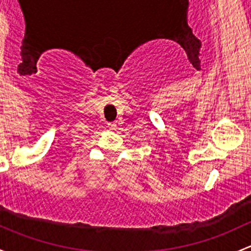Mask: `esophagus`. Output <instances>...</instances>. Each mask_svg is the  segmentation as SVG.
<instances>
[{
	"mask_svg": "<svg viewBox=\"0 0 251 251\" xmlns=\"http://www.w3.org/2000/svg\"><path fill=\"white\" fill-rule=\"evenodd\" d=\"M108 127H109L110 130H117V124H115V123H109V124H108Z\"/></svg>",
	"mask_w": 251,
	"mask_h": 251,
	"instance_id": "obj_1",
	"label": "esophagus"
}]
</instances>
